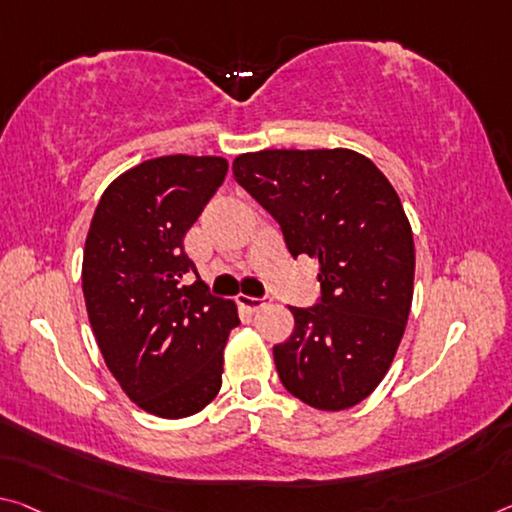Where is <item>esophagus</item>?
Segmentation results:
<instances>
[{
	"mask_svg": "<svg viewBox=\"0 0 512 512\" xmlns=\"http://www.w3.org/2000/svg\"><path fill=\"white\" fill-rule=\"evenodd\" d=\"M237 303L243 307V310L257 312V310H262V307H264L266 303H269V298H253V296L241 294V296L237 298Z\"/></svg>",
	"mask_w": 512,
	"mask_h": 512,
	"instance_id": "esophagus-1",
	"label": "esophagus"
}]
</instances>
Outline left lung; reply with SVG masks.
I'll list each match as a JSON object with an SVG mask.
<instances>
[{
    "instance_id": "1",
    "label": "left lung",
    "mask_w": 512,
    "mask_h": 512,
    "mask_svg": "<svg viewBox=\"0 0 512 512\" xmlns=\"http://www.w3.org/2000/svg\"><path fill=\"white\" fill-rule=\"evenodd\" d=\"M237 180L285 234L319 259L321 305L289 307L294 332L273 346L282 385L316 410L358 405L394 362L415 291V239L399 193L348 148L239 154Z\"/></svg>"
}]
</instances>
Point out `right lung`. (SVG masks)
Returning <instances> with one entry per match:
<instances>
[{
    "label": "right lung",
    "mask_w": 512,
    "mask_h": 512,
    "mask_svg": "<svg viewBox=\"0 0 512 512\" xmlns=\"http://www.w3.org/2000/svg\"><path fill=\"white\" fill-rule=\"evenodd\" d=\"M227 175L223 157L168 154L125 170L104 189L84 246L81 289L95 342L141 410L182 419L223 385L237 303L212 296L184 237Z\"/></svg>",
    "instance_id": "add662e5"
}]
</instances>
